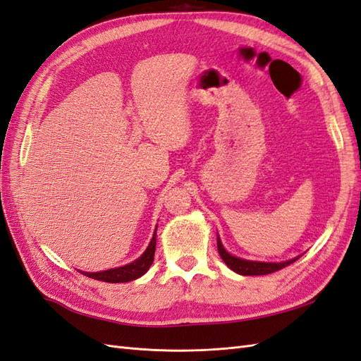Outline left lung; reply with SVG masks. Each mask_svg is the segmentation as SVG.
Listing matches in <instances>:
<instances>
[{
	"mask_svg": "<svg viewBox=\"0 0 361 361\" xmlns=\"http://www.w3.org/2000/svg\"><path fill=\"white\" fill-rule=\"evenodd\" d=\"M218 253L221 256V259L226 262L228 269H232L235 273L243 274V276H261V274H270L277 270L285 269L286 265H290L299 259L300 256L294 257V259L285 261V262H257V261H247L241 259V257H236L230 255L226 248L223 247V243L218 236Z\"/></svg>",
	"mask_w": 361,
	"mask_h": 361,
	"instance_id": "1",
	"label": "left lung"
}]
</instances>
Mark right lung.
I'll return each instance as SVG.
<instances>
[{
  "label": "right lung",
  "instance_id": "add662e5",
  "mask_svg": "<svg viewBox=\"0 0 361 361\" xmlns=\"http://www.w3.org/2000/svg\"><path fill=\"white\" fill-rule=\"evenodd\" d=\"M155 243H157V235L154 232V236L151 239L149 245H147V248L145 250V253L140 257H138V259H135L134 262L123 265V267H117V269L99 271V273H85V271H80V273L85 274L87 277H91V279L102 281V282H109V283L129 282V281L138 279V277L143 276L147 270H149V267L154 262Z\"/></svg>",
  "mask_w": 361,
  "mask_h": 361
}]
</instances>
